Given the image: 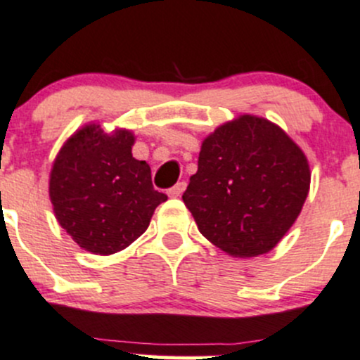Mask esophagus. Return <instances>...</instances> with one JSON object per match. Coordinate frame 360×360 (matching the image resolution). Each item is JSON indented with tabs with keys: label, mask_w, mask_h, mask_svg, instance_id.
<instances>
[{
	"label": "esophagus",
	"mask_w": 360,
	"mask_h": 360,
	"mask_svg": "<svg viewBox=\"0 0 360 360\" xmlns=\"http://www.w3.org/2000/svg\"><path fill=\"white\" fill-rule=\"evenodd\" d=\"M185 187H187V184H185V181H179L176 185H173V187L168 191L169 198H180V195L184 194Z\"/></svg>",
	"instance_id": "1"
}]
</instances>
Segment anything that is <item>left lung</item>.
Here are the masks:
<instances>
[{"mask_svg": "<svg viewBox=\"0 0 360 360\" xmlns=\"http://www.w3.org/2000/svg\"><path fill=\"white\" fill-rule=\"evenodd\" d=\"M308 191L301 148L269 120L241 115L202 141L181 199L206 240L234 257H255L292 227Z\"/></svg>", "mask_w": 360, "mask_h": 360, "instance_id": "8db88e82", "label": "left lung"}]
</instances>
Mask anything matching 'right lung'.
<instances>
[{
  "instance_id": "right-lung-1",
  "label": "right lung",
  "mask_w": 360,
  "mask_h": 360,
  "mask_svg": "<svg viewBox=\"0 0 360 360\" xmlns=\"http://www.w3.org/2000/svg\"><path fill=\"white\" fill-rule=\"evenodd\" d=\"M133 143L129 131L106 134L89 124L64 143L52 166L49 192L56 217L92 254L129 247L168 199L152 185L150 166L133 158Z\"/></svg>"
}]
</instances>
